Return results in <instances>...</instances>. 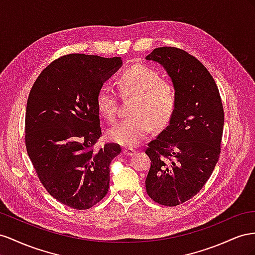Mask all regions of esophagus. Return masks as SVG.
Here are the masks:
<instances>
[{
    "instance_id": "esophagus-1",
    "label": "esophagus",
    "mask_w": 255,
    "mask_h": 255,
    "mask_svg": "<svg viewBox=\"0 0 255 255\" xmlns=\"http://www.w3.org/2000/svg\"><path fill=\"white\" fill-rule=\"evenodd\" d=\"M135 152V149L133 147H127L125 146L123 148V154L126 155V156H132Z\"/></svg>"
}]
</instances>
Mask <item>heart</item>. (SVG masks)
<instances>
[{
    "mask_svg": "<svg viewBox=\"0 0 255 255\" xmlns=\"http://www.w3.org/2000/svg\"><path fill=\"white\" fill-rule=\"evenodd\" d=\"M123 95L134 94L131 118L121 121L108 132L112 142L123 146H135L154 129L165 127L177 106V92L171 82L162 80L160 72L145 64H134L123 69L116 77ZM96 106L104 118L113 123L119 115V94L110 84L101 85L96 95Z\"/></svg>",
    "mask_w": 255,
    "mask_h": 255,
    "instance_id": "heart-1",
    "label": "heart"
}]
</instances>
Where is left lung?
I'll return each mask as SVG.
<instances>
[{"label":"left lung","mask_w":255,"mask_h":255,"mask_svg":"<svg viewBox=\"0 0 255 255\" xmlns=\"http://www.w3.org/2000/svg\"><path fill=\"white\" fill-rule=\"evenodd\" d=\"M146 60L165 68L177 106L169 125L145 148L151 161L145 186L154 202L176 206L198 194L212 175L221 151L223 106L213 76L186 51L156 48Z\"/></svg>","instance_id":"obj_1"}]
</instances>
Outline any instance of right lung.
Here are the masks:
<instances>
[{
    "label": "right lung",
    "instance_id": "obj_1",
    "mask_svg": "<svg viewBox=\"0 0 255 255\" xmlns=\"http://www.w3.org/2000/svg\"><path fill=\"white\" fill-rule=\"evenodd\" d=\"M122 66L121 57L67 54L50 63L34 82L25 112V146L51 196L89 209L109 190L110 163L122 148L97 146L103 130L99 87Z\"/></svg>",
    "mask_w": 255,
    "mask_h": 255
}]
</instances>
